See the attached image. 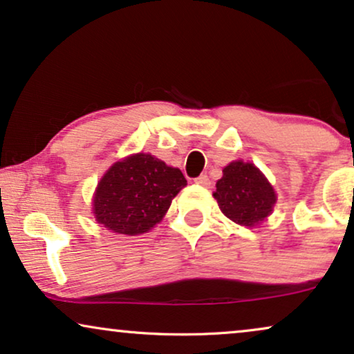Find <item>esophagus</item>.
Here are the masks:
<instances>
[{
	"label": "esophagus",
	"instance_id": "1",
	"mask_svg": "<svg viewBox=\"0 0 354 354\" xmlns=\"http://www.w3.org/2000/svg\"><path fill=\"white\" fill-rule=\"evenodd\" d=\"M194 183H196V185H199V186H205V187H207V186L210 185V180H209L207 174H201V176L194 178Z\"/></svg>",
	"mask_w": 354,
	"mask_h": 354
}]
</instances>
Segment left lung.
<instances>
[{
  "mask_svg": "<svg viewBox=\"0 0 354 354\" xmlns=\"http://www.w3.org/2000/svg\"><path fill=\"white\" fill-rule=\"evenodd\" d=\"M216 187L218 207L239 225L253 227L265 221L276 203L274 189L253 163L227 165Z\"/></svg>",
  "mask_w": 354,
  "mask_h": 354,
  "instance_id": "8db88e82",
  "label": "left lung"
}]
</instances>
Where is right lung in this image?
<instances>
[{
	"label": "right lung",
	"instance_id": "right-lung-1",
	"mask_svg": "<svg viewBox=\"0 0 354 354\" xmlns=\"http://www.w3.org/2000/svg\"><path fill=\"white\" fill-rule=\"evenodd\" d=\"M185 186L180 169L151 155L137 153L114 163L102 176L93 210L107 230L144 234L162 221L171 199Z\"/></svg>",
	"mask_w": 354,
	"mask_h": 354
}]
</instances>
